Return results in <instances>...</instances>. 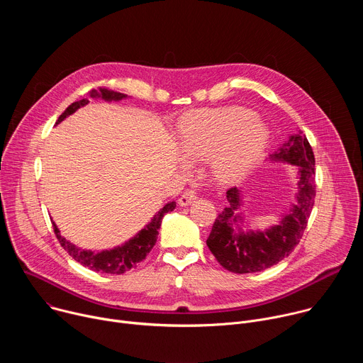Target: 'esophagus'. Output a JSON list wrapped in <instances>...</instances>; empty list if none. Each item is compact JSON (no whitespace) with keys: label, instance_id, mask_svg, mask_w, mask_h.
<instances>
[{"label":"esophagus","instance_id":"1","mask_svg":"<svg viewBox=\"0 0 363 363\" xmlns=\"http://www.w3.org/2000/svg\"><path fill=\"white\" fill-rule=\"evenodd\" d=\"M195 199H196V192H195V189H186V191L179 196L178 202H179L181 206H186V205L192 203Z\"/></svg>","mask_w":363,"mask_h":363}]
</instances>
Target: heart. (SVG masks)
<instances>
[{
    "mask_svg": "<svg viewBox=\"0 0 363 363\" xmlns=\"http://www.w3.org/2000/svg\"><path fill=\"white\" fill-rule=\"evenodd\" d=\"M269 132L257 115L241 106L194 111L179 123L178 145L188 160L210 158L220 181L242 175L262 153Z\"/></svg>",
    "mask_w": 363,
    "mask_h": 363,
    "instance_id": "1",
    "label": "heart"
}]
</instances>
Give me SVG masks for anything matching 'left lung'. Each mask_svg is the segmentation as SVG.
Masks as SVG:
<instances>
[{
	"label": "left lung",
	"instance_id": "1",
	"mask_svg": "<svg viewBox=\"0 0 363 363\" xmlns=\"http://www.w3.org/2000/svg\"><path fill=\"white\" fill-rule=\"evenodd\" d=\"M273 160L284 161L298 168V203L284 216L280 225L264 233L233 234L231 224L241 206L237 188L227 191L228 206L217 217L211 234L206 240L217 262L231 273L245 274L266 270L289 257L300 242L307 221L312 214L316 196L315 155L307 138L300 132L290 136L273 155Z\"/></svg>",
	"mask_w": 363,
	"mask_h": 363
}]
</instances>
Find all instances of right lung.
<instances>
[{
    "label": "right lung",
    "instance_id": "right-lung-1",
    "mask_svg": "<svg viewBox=\"0 0 363 363\" xmlns=\"http://www.w3.org/2000/svg\"><path fill=\"white\" fill-rule=\"evenodd\" d=\"M91 97H101L105 100H121L123 97H126V94L115 91L112 89H99V91L91 90L90 93ZM89 100L87 99H82L79 101L72 103V105L59 116L57 122H62L66 116L74 113L79 108L87 105ZM177 203L175 202H169L167 203L164 208L152 218V221L136 235L133 237L130 241H128L126 244H123L122 247L113 248V250H106V251H100V252H91V251H84L80 250L77 247H74L72 242H69L66 238H63L60 235V231L57 230L56 224L53 223V228H55V234L60 242V245L74 258L77 263H80L84 267H89L90 270L94 272H100V273H108V274H123L132 269H136L138 264L145 260V257L149 254V251L152 250V247L157 242V237H158V230L161 227L162 218L167 213L175 210Z\"/></svg>",
    "mask_w": 363,
    "mask_h": 363
}]
</instances>
